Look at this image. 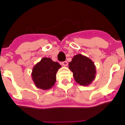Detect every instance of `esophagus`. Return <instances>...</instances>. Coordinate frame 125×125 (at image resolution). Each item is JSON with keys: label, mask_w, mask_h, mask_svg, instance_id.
Segmentation results:
<instances>
[{"label": "esophagus", "mask_w": 125, "mask_h": 125, "mask_svg": "<svg viewBox=\"0 0 125 125\" xmlns=\"http://www.w3.org/2000/svg\"><path fill=\"white\" fill-rule=\"evenodd\" d=\"M67 62L66 61H64V62H62V64L63 66H67Z\"/></svg>", "instance_id": "34e87169"}]
</instances>
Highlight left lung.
<instances>
[{"instance_id":"obj_1","label":"left lung","mask_w":125,"mask_h":125,"mask_svg":"<svg viewBox=\"0 0 125 125\" xmlns=\"http://www.w3.org/2000/svg\"><path fill=\"white\" fill-rule=\"evenodd\" d=\"M69 68L73 72L74 81L81 86H89L96 77L94 62L81 54L74 56L69 63Z\"/></svg>"}]
</instances>
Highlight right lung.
Returning <instances> with one entry per match:
<instances>
[{"mask_svg":"<svg viewBox=\"0 0 125 125\" xmlns=\"http://www.w3.org/2000/svg\"><path fill=\"white\" fill-rule=\"evenodd\" d=\"M62 66L51 58H43L32 69L31 76L34 84L39 89L49 90L56 81V73Z\"/></svg>","mask_w":125,"mask_h":125,"instance_id":"right-lung-1","label":"right lung"}]
</instances>
